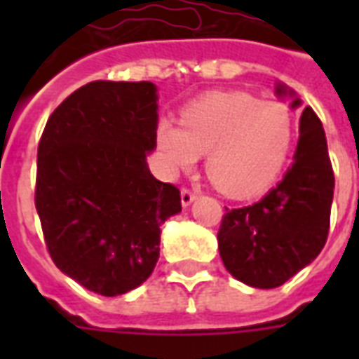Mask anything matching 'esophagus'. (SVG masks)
Returning a JSON list of instances; mask_svg holds the SVG:
<instances>
[{
	"label": "esophagus",
	"mask_w": 359,
	"mask_h": 359,
	"mask_svg": "<svg viewBox=\"0 0 359 359\" xmlns=\"http://www.w3.org/2000/svg\"><path fill=\"white\" fill-rule=\"evenodd\" d=\"M196 200V192L194 190H190V188H182L180 190V202H182V205L187 208V205H190V203L194 202Z\"/></svg>",
	"instance_id": "34e87169"
}]
</instances>
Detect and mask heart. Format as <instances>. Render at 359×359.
Segmentation results:
<instances>
[{
  "label": "heart",
  "mask_w": 359,
  "mask_h": 359,
  "mask_svg": "<svg viewBox=\"0 0 359 359\" xmlns=\"http://www.w3.org/2000/svg\"><path fill=\"white\" fill-rule=\"evenodd\" d=\"M296 140L285 103L262 102L246 92H217L180 113V125L161 118L156 144L171 172L192 169L205 154V172L223 194H264L280 177Z\"/></svg>",
  "instance_id": "1"
}]
</instances>
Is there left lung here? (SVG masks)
<instances>
[{
	"label": "left lung",
	"mask_w": 359,
	"mask_h": 359,
	"mask_svg": "<svg viewBox=\"0 0 359 359\" xmlns=\"http://www.w3.org/2000/svg\"><path fill=\"white\" fill-rule=\"evenodd\" d=\"M277 94L292 92L278 84ZM300 100H294L298 107ZM334 172L321 121L302 111L292 167L259 202L225 208L217 241L226 271L254 288H277L323 250L331 223Z\"/></svg>",
	"instance_id": "1"
}]
</instances>
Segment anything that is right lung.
<instances>
[{
	"label": "right lung",
	"instance_id": "right-lung-1",
	"mask_svg": "<svg viewBox=\"0 0 359 359\" xmlns=\"http://www.w3.org/2000/svg\"><path fill=\"white\" fill-rule=\"evenodd\" d=\"M157 88L95 81L53 111L38 144L36 211L53 264L102 296L140 286L159 257V234L182 210L180 190L157 180Z\"/></svg>",
	"mask_w": 359,
	"mask_h": 359
}]
</instances>
